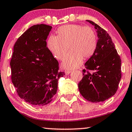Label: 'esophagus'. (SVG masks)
<instances>
[{
    "instance_id": "1",
    "label": "esophagus",
    "mask_w": 132,
    "mask_h": 132,
    "mask_svg": "<svg viewBox=\"0 0 132 132\" xmlns=\"http://www.w3.org/2000/svg\"><path fill=\"white\" fill-rule=\"evenodd\" d=\"M65 75H68L71 73V71H70V70H65Z\"/></svg>"
}]
</instances>
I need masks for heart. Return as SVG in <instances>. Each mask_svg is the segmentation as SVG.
Returning a JSON list of instances; mask_svg holds the SVG:
<instances>
[{
  "mask_svg": "<svg viewBox=\"0 0 132 132\" xmlns=\"http://www.w3.org/2000/svg\"><path fill=\"white\" fill-rule=\"evenodd\" d=\"M57 36L49 37L48 47L56 58L63 61L69 47L70 52L63 63L65 68H78L82 64L83 59L91 57L97 48V34L89 26L64 25L57 29Z\"/></svg>",
  "mask_w": 132,
  "mask_h": 132,
  "instance_id": "b5f03b06",
  "label": "heart"
}]
</instances>
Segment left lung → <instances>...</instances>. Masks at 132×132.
I'll list each match as a JSON object with an SVG mask.
<instances>
[{
    "instance_id": "1",
    "label": "left lung",
    "mask_w": 132,
    "mask_h": 132,
    "mask_svg": "<svg viewBox=\"0 0 132 132\" xmlns=\"http://www.w3.org/2000/svg\"><path fill=\"white\" fill-rule=\"evenodd\" d=\"M97 30V46L93 55L85 64L83 78L78 84L79 92L86 100L104 102L118 89L121 78V60L109 34L100 26L86 20Z\"/></svg>"
}]
</instances>
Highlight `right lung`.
Masks as SVG:
<instances>
[{"instance_id": "obj_1", "label": "right lung", "mask_w": 132, "mask_h": 132, "mask_svg": "<svg viewBox=\"0 0 132 132\" xmlns=\"http://www.w3.org/2000/svg\"><path fill=\"white\" fill-rule=\"evenodd\" d=\"M52 27L34 25L17 39L11 59V80L19 96L34 106L49 103L56 94L57 82L65 72L47 47Z\"/></svg>"}]
</instances>
